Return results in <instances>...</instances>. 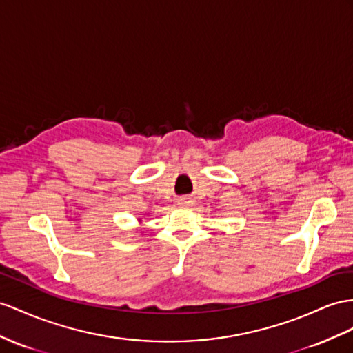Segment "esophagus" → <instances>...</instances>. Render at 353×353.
Instances as JSON below:
<instances>
[{
    "mask_svg": "<svg viewBox=\"0 0 353 353\" xmlns=\"http://www.w3.org/2000/svg\"><path fill=\"white\" fill-rule=\"evenodd\" d=\"M191 203H192V201L189 200V198H186V196L180 198V200H179V204H182V205H189V204H191Z\"/></svg>",
    "mask_w": 353,
    "mask_h": 353,
    "instance_id": "esophagus-1",
    "label": "esophagus"
}]
</instances>
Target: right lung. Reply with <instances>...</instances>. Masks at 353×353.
<instances>
[{"mask_svg": "<svg viewBox=\"0 0 353 353\" xmlns=\"http://www.w3.org/2000/svg\"><path fill=\"white\" fill-rule=\"evenodd\" d=\"M139 222H141V219H139Z\"/></svg>", "mask_w": 353, "mask_h": 353, "instance_id": "right-lung-1", "label": "right lung"}]
</instances>
